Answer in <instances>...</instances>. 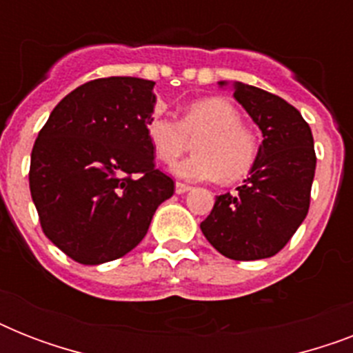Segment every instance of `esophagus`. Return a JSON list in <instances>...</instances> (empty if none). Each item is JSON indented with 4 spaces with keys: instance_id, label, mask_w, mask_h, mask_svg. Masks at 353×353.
Listing matches in <instances>:
<instances>
[{
    "instance_id": "34e87169",
    "label": "esophagus",
    "mask_w": 353,
    "mask_h": 353,
    "mask_svg": "<svg viewBox=\"0 0 353 353\" xmlns=\"http://www.w3.org/2000/svg\"><path fill=\"white\" fill-rule=\"evenodd\" d=\"M190 190V187H188L187 183H181V181H177L176 183V194H185Z\"/></svg>"
}]
</instances>
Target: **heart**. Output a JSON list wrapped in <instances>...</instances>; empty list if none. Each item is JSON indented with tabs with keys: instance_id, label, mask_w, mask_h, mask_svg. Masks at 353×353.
<instances>
[{
	"instance_id": "heart-1",
	"label": "heart",
	"mask_w": 353,
	"mask_h": 353,
	"mask_svg": "<svg viewBox=\"0 0 353 353\" xmlns=\"http://www.w3.org/2000/svg\"><path fill=\"white\" fill-rule=\"evenodd\" d=\"M146 137L165 165L176 163L194 141L196 154L174 166L176 176L192 181L234 183L251 172L258 157L256 135L241 124L231 102L220 97L192 102L179 121L154 115L146 122Z\"/></svg>"
}]
</instances>
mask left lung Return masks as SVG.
<instances>
[{
	"instance_id": "8db88e82",
	"label": "left lung",
	"mask_w": 353,
	"mask_h": 353,
	"mask_svg": "<svg viewBox=\"0 0 353 353\" xmlns=\"http://www.w3.org/2000/svg\"><path fill=\"white\" fill-rule=\"evenodd\" d=\"M234 99L262 130L263 141L243 185L216 196L199 227L223 256L249 262L274 256L301 227L310 209L317 157L310 124L290 102L240 82L234 84Z\"/></svg>"
}]
</instances>
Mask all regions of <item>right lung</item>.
<instances>
[{"label": "right lung", "mask_w": 353, "mask_h": 353, "mask_svg": "<svg viewBox=\"0 0 353 353\" xmlns=\"http://www.w3.org/2000/svg\"><path fill=\"white\" fill-rule=\"evenodd\" d=\"M154 85L135 77L85 82L58 102L34 141L29 187L41 231L74 262L124 256L174 194L146 137Z\"/></svg>", "instance_id": "obj_1"}]
</instances>
